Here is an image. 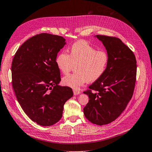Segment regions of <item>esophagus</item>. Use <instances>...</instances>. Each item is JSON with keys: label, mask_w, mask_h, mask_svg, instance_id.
I'll list each match as a JSON object with an SVG mask.
<instances>
[{"label": "esophagus", "mask_w": 152, "mask_h": 152, "mask_svg": "<svg viewBox=\"0 0 152 152\" xmlns=\"http://www.w3.org/2000/svg\"><path fill=\"white\" fill-rule=\"evenodd\" d=\"M73 93H74V95H79V94H81V92L80 91H78V90H73Z\"/></svg>", "instance_id": "1"}]
</instances>
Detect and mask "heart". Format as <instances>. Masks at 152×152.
<instances>
[{
    "label": "heart",
    "instance_id": "heart-1",
    "mask_svg": "<svg viewBox=\"0 0 152 152\" xmlns=\"http://www.w3.org/2000/svg\"><path fill=\"white\" fill-rule=\"evenodd\" d=\"M69 55L58 53L56 66L62 74L67 75L75 66L76 73L64 77L62 84L78 90L88 81L94 82L104 74L109 63V55L105 51L96 48L85 41H78L71 47Z\"/></svg>",
    "mask_w": 152,
    "mask_h": 152
}]
</instances>
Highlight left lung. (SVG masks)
<instances>
[{
    "label": "left lung",
    "instance_id": "left-lung-1",
    "mask_svg": "<svg viewBox=\"0 0 152 152\" xmlns=\"http://www.w3.org/2000/svg\"><path fill=\"white\" fill-rule=\"evenodd\" d=\"M109 55L104 74L89 86V102L83 109L91 123L102 126L115 121L131 99L136 76V61L133 52L119 38L96 35ZM94 90L91 92V90Z\"/></svg>",
    "mask_w": 152,
    "mask_h": 152
}]
</instances>
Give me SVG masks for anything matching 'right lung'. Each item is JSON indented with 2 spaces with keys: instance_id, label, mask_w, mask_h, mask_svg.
<instances>
[{
  "instance_id": "right-lung-1",
  "label": "right lung",
  "mask_w": 152,
  "mask_h": 152,
  "mask_svg": "<svg viewBox=\"0 0 152 152\" xmlns=\"http://www.w3.org/2000/svg\"><path fill=\"white\" fill-rule=\"evenodd\" d=\"M66 44L61 36L40 33L22 44L13 58L12 84L18 102L38 125L57 123L73 95L71 88L58 85L61 74L55 62Z\"/></svg>"
}]
</instances>
